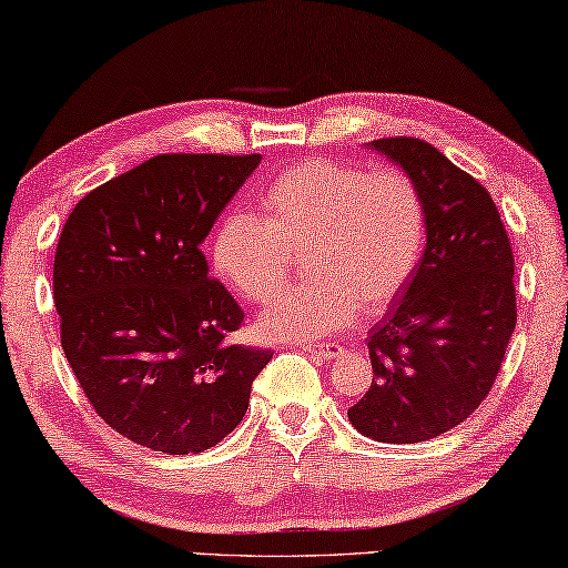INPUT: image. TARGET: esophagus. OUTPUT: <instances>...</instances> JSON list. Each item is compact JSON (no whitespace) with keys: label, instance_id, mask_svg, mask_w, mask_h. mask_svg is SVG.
I'll return each mask as SVG.
<instances>
[{"label":"esophagus","instance_id":"obj_1","mask_svg":"<svg viewBox=\"0 0 568 568\" xmlns=\"http://www.w3.org/2000/svg\"><path fill=\"white\" fill-rule=\"evenodd\" d=\"M304 352H310V355H317V357H322V359H332V357H339L342 349L339 345H304L302 347Z\"/></svg>","mask_w":568,"mask_h":568}]
</instances>
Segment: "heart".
<instances>
[{
    "label": "heart",
    "mask_w": 568,
    "mask_h": 568,
    "mask_svg": "<svg viewBox=\"0 0 568 568\" xmlns=\"http://www.w3.org/2000/svg\"><path fill=\"white\" fill-rule=\"evenodd\" d=\"M262 216L231 211L211 236V268L246 302L282 290L302 251L300 286L268 306L256 329L266 339L312 342L377 314L410 284L427 244V209L397 171L310 158L258 193Z\"/></svg>",
    "instance_id": "heart-1"
}]
</instances>
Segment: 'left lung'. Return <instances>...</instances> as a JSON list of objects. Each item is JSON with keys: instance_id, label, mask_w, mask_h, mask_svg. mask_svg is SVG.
<instances>
[{"instance_id": "8db88e82", "label": "left lung", "mask_w": 568, "mask_h": 568, "mask_svg": "<svg viewBox=\"0 0 568 568\" xmlns=\"http://www.w3.org/2000/svg\"><path fill=\"white\" fill-rule=\"evenodd\" d=\"M427 209L423 262L369 329L372 385L347 410L377 443L453 430L494 387L516 329L514 251L490 193L420 138H379Z\"/></svg>"}]
</instances>
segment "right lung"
Segmentation results:
<instances>
[{"label": "right lung", "instance_id": "obj_1", "mask_svg": "<svg viewBox=\"0 0 568 568\" xmlns=\"http://www.w3.org/2000/svg\"><path fill=\"white\" fill-rule=\"evenodd\" d=\"M262 155L163 153L90 191L54 251L62 349L113 430L169 455L219 445L272 349L231 345L244 310L201 244Z\"/></svg>", "mask_w": 568, "mask_h": 568}]
</instances>
